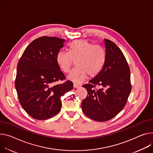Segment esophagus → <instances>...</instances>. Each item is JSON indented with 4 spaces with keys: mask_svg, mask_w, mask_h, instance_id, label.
I'll list each match as a JSON object with an SVG mask.
<instances>
[{
    "mask_svg": "<svg viewBox=\"0 0 153 153\" xmlns=\"http://www.w3.org/2000/svg\"><path fill=\"white\" fill-rule=\"evenodd\" d=\"M73 87L77 88H79V85H78L76 84H73Z\"/></svg>",
    "mask_w": 153,
    "mask_h": 153,
    "instance_id": "1",
    "label": "esophagus"
}]
</instances>
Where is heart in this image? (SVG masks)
Instances as JSON below:
<instances>
[{
	"mask_svg": "<svg viewBox=\"0 0 153 153\" xmlns=\"http://www.w3.org/2000/svg\"><path fill=\"white\" fill-rule=\"evenodd\" d=\"M105 52L100 46H93L87 39L73 41L69 45V52L61 51L57 55V63L61 70L68 73L76 61V68L68 79L76 84H80L87 79L98 76L105 65Z\"/></svg>",
	"mask_w": 153,
	"mask_h": 153,
	"instance_id": "1",
	"label": "heart"
}]
</instances>
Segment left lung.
<instances>
[{"label":"left lung","mask_w":153,"mask_h":153,"mask_svg":"<svg viewBox=\"0 0 153 153\" xmlns=\"http://www.w3.org/2000/svg\"><path fill=\"white\" fill-rule=\"evenodd\" d=\"M105 62L101 73L83 85L88 95L82 102V109L90 118L106 121L115 117L126 105L131 91V73L128 62L120 48L104 39ZM101 88L94 90L96 85Z\"/></svg>","instance_id":"8db88e82"}]
</instances>
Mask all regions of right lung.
Masks as SVG:
<instances>
[{
    "label": "right lung",
    "instance_id": "add662e5",
    "mask_svg": "<svg viewBox=\"0 0 153 153\" xmlns=\"http://www.w3.org/2000/svg\"><path fill=\"white\" fill-rule=\"evenodd\" d=\"M65 39L42 36L27 47L17 66L15 88L19 102L32 118L43 120L57 114L61 110V96L73 88L65 79L57 63V55Z\"/></svg>",
    "mask_w": 153,
    "mask_h": 153
}]
</instances>
